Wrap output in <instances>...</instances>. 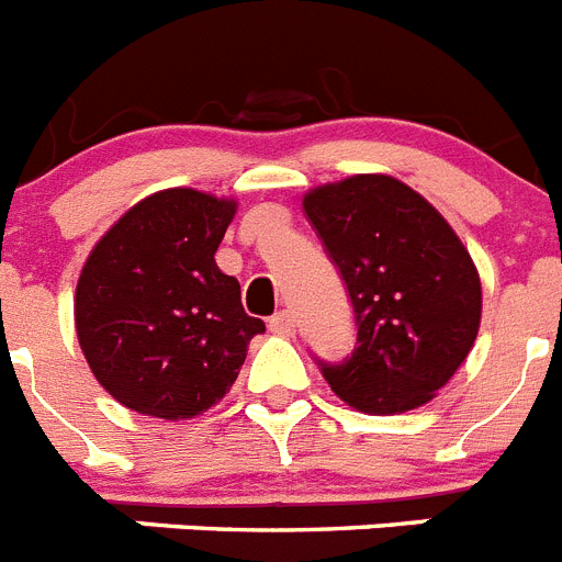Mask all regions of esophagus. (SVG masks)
I'll list each match as a JSON object with an SVG mask.
<instances>
[{"label":"esophagus","instance_id":"1","mask_svg":"<svg viewBox=\"0 0 562 562\" xmlns=\"http://www.w3.org/2000/svg\"><path fill=\"white\" fill-rule=\"evenodd\" d=\"M270 331L272 335H295V317H292V312H278V315L270 317Z\"/></svg>","mask_w":562,"mask_h":562}]
</instances>
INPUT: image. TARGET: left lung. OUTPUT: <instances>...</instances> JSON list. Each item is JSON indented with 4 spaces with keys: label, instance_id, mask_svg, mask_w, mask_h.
Here are the masks:
<instances>
[{
    "label": "left lung",
    "instance_id": "8db88e82",
    "mask_svg": "<svg viewBox=\"0 0 562 562\" xmlns=\"http://www.w3.org/2000/svg\"><path fill=\"white\" fill-rule=\"evenodd\" d=\"M304 211L340 270L357 346L324 376L346 405L391 416L422 408L473 349L481 278L448 220L389 173H355L304 193Z\"/></svg>",
    "mask_w": 562,
    "mask_h": 562
}]
</instances>
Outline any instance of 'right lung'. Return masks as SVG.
Here are the masks:
<instances>
[{"label":"right lung","instance_id":"obj_1","mask_svg":"<svg viewBox=\"0 0 562 562\" xmlns=\"http://www.w3.org/2000/svg\"><path fill=\"white\" fill-rule=\"evenodd\" d=\"M236 207L196 188H166L128 207L83 261L78 342L128 411L168 422L205 414L265 331L213 258Z\"/></svg>","mask_w":562,"mask_h":562}]
</instances>
